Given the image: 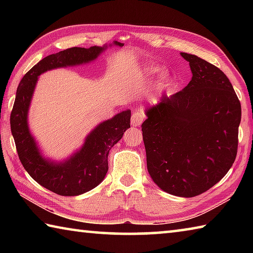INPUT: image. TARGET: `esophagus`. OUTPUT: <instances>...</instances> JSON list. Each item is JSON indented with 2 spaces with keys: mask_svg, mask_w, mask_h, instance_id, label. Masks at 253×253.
I'll return each mask as SVG.
<instances>
[{
  "mask_svg": "<svg viewBox=\"0 0 253 253\" xmlns=\"http://www.w3.org/2000/svg\"><path fill=\"white\" fill-rule=\"evenodd\" d=\"M145 118H146V116H145L144 113H142V111H134L131 115V121H130L131 125L135 127L140 125V124L145 121Z\"/></svg>",
  "mask_w": 253,
  "mask_h": 253,
  "instance_id": "34e87169",
  "label": "esophagus"
}]
</instances>
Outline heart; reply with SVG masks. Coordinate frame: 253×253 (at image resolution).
<instances>
[{
    "label": "heart",
    "mask_w": 253,
    "mask_h": 253,
    "mask_svg": "<svg viewBox=\"0 0 253 253\" xmlns=\"http://www.w3.org/2000/svg\"><path fill=\"white\" fill-rule=\"evenodd\" d=\"M149 71L153 72V74H154V72L160 71V69H158V68H156V67H153V68H151V69H149ZM162 80L164 81V83H165V81H168L169 80V75L168 74H163L162 75Z\"/></svg>",
    "instance_id": "heart-1"
}]
</instances>
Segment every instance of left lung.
<instances>
[{
	"label": "left lung",
	"instance_id": "obj_1",
	"mask_svg": "<svg viewBox=\"0 0 253 253\" xmlns=\"http://www.w3.org/2000/svg\"><path fill=\"white\" fill-rule=\"evenodd\" d=\"M193 77L146 111L142 131L147 169L169 194L193 198L224 177L238 152L241 105L223 71L181 52Z\"/></svg>",
	"mask_w": 253,
	"mask_h": 253
}]
</instances>
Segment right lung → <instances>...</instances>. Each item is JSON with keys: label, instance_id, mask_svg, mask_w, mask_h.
Here are the masks:
<instances>
[{"label": "right lung", "instance_id": "1", "mask_svg": "<svg viewBox=\"0 0 253 253\" xmlns=\"http://www.w3.org/2000/svg\"><path fill=\"white\" fill-rule=\"evenodd\" d=\"M123 46L124 43L115 42ZM104 46L89 49L69 48L50 54L32 67L21 80L16 90L10 123L16 152L23 168L34 181L55 194L75 196L96 187L108 170V154L130 127V110L123 111L114 118L101 123L88 135L83 148L65 163L50 162L40 155L28 128V109L36 87L38 76L54 68L76 66L95 60Z\"/></svg>", "mask_w": 253, "mask_h": 253}]
</instances>
